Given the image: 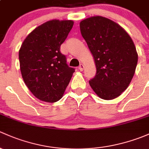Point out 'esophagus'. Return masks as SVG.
I'll list each match as a JSON object with an SVG mask.
<instances>
[{
    "label": "esophagus",
    "mask_w": 149,
    "mask_h": 149,
    "mask_svg": "<svg viewBox=\"0 0 149 149\" xmlns=\"http://www.w3.org/2000/svg\"><path fill=\"white\" fill-rule=\"evenodd\" d=\"M78 69H79V70H80V71H82V70H84V66H83V64H81L79 66V67H78Z\"/></svg>",
    "instance_id": "34e87169"
}]
</instances>
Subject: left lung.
Returning <instances> with one entry per match:
<instances>
[{
	"instance_id": "left-lung-1",
	"label": "left lung",
	"mask_w": 149,
	"mask_h": 149,
	"mask_svg": "<svg viewBox=\"0 0 149 149\" xmlns=\"http://www.w3.org/2000/svg\"><path fill=\"white\" fill-rule=\"evenodd\" d=\"M80 31L95 62L96 74L89 81L100 97H118L131 82L138 54L131 36L114 21L102 16L83 20Z\"/></svg>"
}]
</instances>
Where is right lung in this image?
<instances>
[{"label": "right lung", "mask_w": 149, "mask_h": 149, "mask_svg": "<svg viewBox=\"0 0 149 149\" xmlns=\"http://www.w3.org/2000/svg\"><path fill=\"white\" fill-rule=\"evenodd\" d=\"M73 24L72 21H47L29 33L19 50L24 82L35 97L44 102L59 100L75 71L60 52Z\"/></svg>", "instance_id": "1"}]
</instances>
